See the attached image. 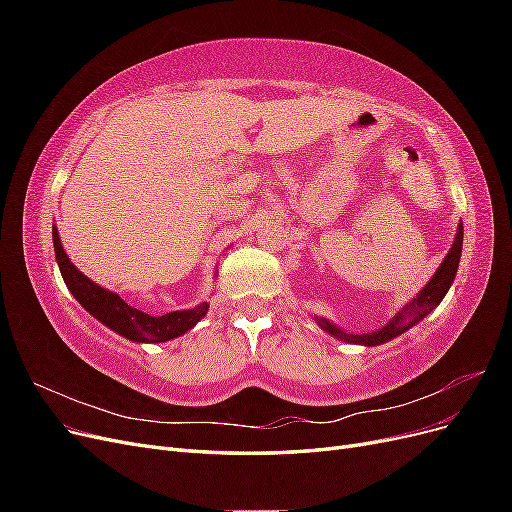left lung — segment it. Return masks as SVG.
Returning a JSON list of instances; mask_svg holds the SVG:
<instances>
[{"label":"left lung","mask_w":512,"mask_h":512,"mask_svg":"<svg viewBox=\"0 0 512 512\" xmlns=\"http://www.w3.org/2000/svg\"><path fill=\"white\" fill-rule=\"evenodd\" d=\"M461 247H463V224L459 222V228L455 232V241L451 245V250H448V254L444 256V260L440 262L438 271L431 275V280L421 290H418L416 297L401 307L399 312L389 322L382 324L380 329L371 331V333H348L342 327L333 324L331 320L320 318V316H314L316 324L322 331H327L331 337L339 339V342H346V344L380 346V344L391 342V339H395L397 335L410 331L414 324L421 322L425 316H429L433 309L442 303L448 288H451L455 282L459 258H461Z\"/></svg>","instance_id":"left-lung-1"}]
</instances>
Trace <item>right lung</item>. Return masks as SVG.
Here are the masks:
<instances>
[{"instance_id":"obj_1","label":"right lung","mask_w":512,"mask_h":512,"mask_svg":"<svg viewBox=\"0 0 512 512\" xmlns=\"http://www.w3.org/2000/svg\"><path fill=\"white\" fill-rule=\"evenodd\" d=\"M53 247L55 258L61 271V277L72 292V297L79 301L87 312L100 320L104 327L119 333L121 337L130 339L136 344H160L168 339L181 337L194 329L196 324L203 320L209 312V303H200L192 309H177V312H168L164 316H151L141 312L132 305L123 301L117 292L98 286L91 282L85 273H81L72 265L64 245L59 241V232L53 226Z\"/></svg>"}]
</instances>
